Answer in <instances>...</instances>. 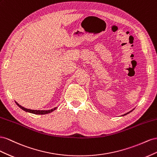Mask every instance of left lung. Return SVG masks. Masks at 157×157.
Returning a JSON list of instances; mask_svg holds the SVG:
<instances>
[{
    "instance_id": "8db88e82",
    "label": "left lung",
    "mask_w": 157,
    "mask_h": 157,
    "mask_svg": "<svg viewBox=\"0 0 157 157\" xmlns=\"http://www.w3.org/2000/svg\"><path fill=\"white\" fill-rule=\"evenodd\" d=\"M132 110H131V111H129V113H126V114H124V115H122V116H125V115H126V114H129V113H131V112H132Z\"/></svg>"
}]
</instances>
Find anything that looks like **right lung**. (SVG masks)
<instances>
[{
    "label": "right lung",
    "mask_w": 157,
    "mask_h": 157,
    "mask_svg": "<svg viewBox=\"0 0 157 157\" xmlns=\"http://www.w3.org/2000/svg\"><path fill=\"white\" fill-rule=\"evenodd\" d=\"M15 102L16 103V105L18 106L20 109H21L27 112V113H32V114H48V113H52V111L55 110L57 107H55V108H54L52 109H51V110H31V109H28L26 108H24V107H23L22 106L20 105L16 101H15Z\"/></svg>",
    "instance_id": "add662e5"
}]
</instances>
